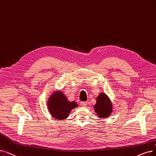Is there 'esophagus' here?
Listing matches in <instances>:
<instances>
[{
    "label": "esophagus",
    "mask_w": 156,
    "mask_h": 156,
    "mask_svg": "<svg viewBox=\"0 0 156 156\" xmlns=\"http://www.w3.org/2000/svg\"><path fill=\"white\" fill-rule=\"evenodd\" d=\"M80 105H81V106H82L85 107V106H86L87 105V102H81Z\"/></svg>",
    "instance_id": "obj_1"
}]
</instances>
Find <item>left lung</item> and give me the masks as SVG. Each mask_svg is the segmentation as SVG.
Returning <instances> with one entry per match:
<instances>
[{
  "mask_svg": "<svg viewBox=\"0 0 156 156\" xmlns=\"http://www.w3.org/2000/svg\"><path fill=\"white\" fill-rule=\"evenodd\" d=\"M94 109L99 118L106 119L112 113V103L107 95L101 92L96 98V103L94 106Z\"/></svg>",
  "mask_w": 156,
  "mask_h": 156,
  "instance_id": "obj_1",
  "label": "left lung"
}]
</instances>
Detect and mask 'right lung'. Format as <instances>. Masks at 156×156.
Returning a JSON list of instances; mask_svg holds the SVG:
<instances>
[{
    "instance_id": "obj_1",
    "label": "right lung",
    "mask_w": 156,
    "mask_h": 156,
    "mask_svg": "<svg viewBox=\"0 0 156 156\" xmlns=\"http://www.w3.org/2000/svg\"><path fill=\"white\" fill-rule=\"evenodd\" d=\"M74 101H69L62 91H53L47 101L48 110L51 115L58 120L67 118L74 108L78 107Z\"/></svg>"
}]
</instances>
